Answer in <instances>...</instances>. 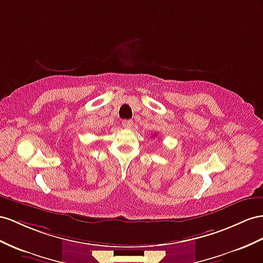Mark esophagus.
<instances>
[{
	"mask_svg": "<svg viewBox=\"0 0 263 263\" xmlns=\"http://www.w3.org/2000/svg\"><path fill=\"white\" fill-rule=\"evenodd\" d=\"M122 125L125 127V129H130V127L133 125V121L132 120H123Z\"/></svg>",
	"mask_w": 263,
	"mask_h": 263,
	"instance_id": "1",
	"label": "esophagus"
}]
</instances>
